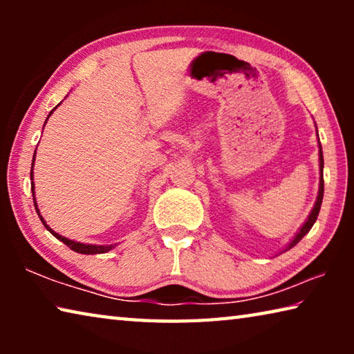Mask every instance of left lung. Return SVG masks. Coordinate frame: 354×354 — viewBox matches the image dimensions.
<instances>
[{
  "mask_svg": "<svg viewBox=\"0 0 354 354\" xmlns=\"http://www.w3.org/2000/svg\"><path fill=\"white\" fill-rule=\"evenodd\" d=\"M317 136H319V131H317ZM319 165H320V183H319V194H317V200H315V205L313 207V211L308 215V218L304 223L301 225V227L295 232V236L290 239V242L286 245V248L281 251V253H284V251L290 250L292 247H295V245L301 241V239L308 234L310 231V227L314 226L317 217H319V212H320V207H322V200H323V153H322V145H320V140H319Z\"/></svg>",
  "mask_w": 354,
  "mask_h": 354,
  "instance_id": "1",
  "label": "left lung"
}]
</instances>
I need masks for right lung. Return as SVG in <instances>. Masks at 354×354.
<instances>
[{"label": "right lung", "mask_w": 354, "mask_h": 354, "mask_svg": "<svg viewBox=\"0 0 354 354\" xmlns=\"http://www.w3.org/2000/svg\"><path fill=\"white\" fill-rule=\"evenodd\" d=\"M59 104H61V103H59ZM59 104L55 107V109H53V111L50 112V115L46 117V122H48V118L51 117V113L57 109ZM46 122H45V123H46ZM44 127H45V124H44ZM34 160H35V151H34V158H32V164H31V192H32V200H34L35 212H37V215H39L40 220H41V223H44V226L46 227V230L50 231L51 234L55 236L56 239H59V241H61V242H64L65 245H67V247H68L70 250H73V251H76V253H81V254H101V253H107V251H111L112 248H115V247H117V243H113V245H93V243H82V242L71 241V239L64 237V236L59 234V232L53 231L51 227L46 225L45 218L41 217V215H40V209H39V206H37V201H35V192H34V189H35V184H34V175H32V173H34V171H32V170H34Z\"/></svg>", "instance_id": "1"}]
</instances>
